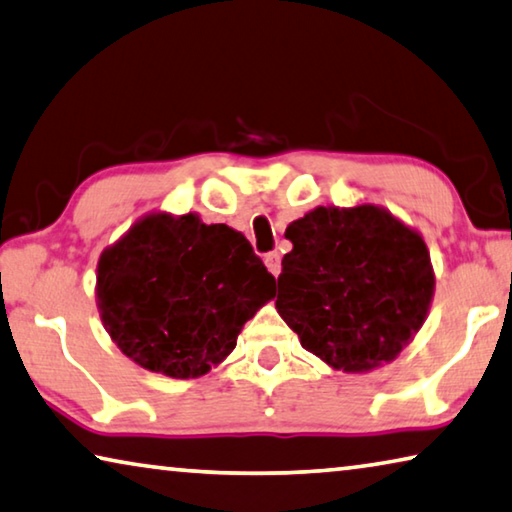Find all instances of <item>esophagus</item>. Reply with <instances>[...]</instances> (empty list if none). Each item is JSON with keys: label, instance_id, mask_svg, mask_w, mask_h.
Returning a JSON list of instances; mask_svg holds the SVG:
<instances>
[{"label": "esophagus", "instance_id": "obj_1", "mask_svg": "<svg viewBox=\"0 0 512 512\" xmlns=\"http://www.w3.org/2000/svg\"><path fill=\"white\" fill-rule=\"evenodd\" d=\"M264 264H266V269H269L275 278H278L280 275V271H282V262H280V255L278 253H269L264 257Z\"/></svg>", "mask_w": 512, "mask_h": 512}]
</instances>
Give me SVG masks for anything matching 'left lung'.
Segmentation results:
<instances>
[{"instance_id":"left-lung-1","label":"left lung","mask_w":512,"mask_h":512,"mask_svg":"<svg viewBox=\"0 0 512 512\" xmlns=\"http://www.w3.org/2000/svg\"><path fill=\"white\" fill-rule=\"evenodd\" d=\"M275 307L305 351L362 373L392 362L435 291L421 234L383 207H316L291 223Z\"/></svg>"}]
</instances>
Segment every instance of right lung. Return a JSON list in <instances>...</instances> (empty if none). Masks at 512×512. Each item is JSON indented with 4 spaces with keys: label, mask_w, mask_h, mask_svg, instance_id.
<instances>
[{
    "label": "right lung",
    "mask_w": 512,
    "mask_h": 512,
    "mask_svg": "<svg viewBox=\"0 0 512 512\" xmlns=\"http://www.w3.org/2000/svg\"><path fill=\"white\" fill-rule=\"evenodd\" d=\"M273 285L241 232L191 212H159L100 255L95 294L104 328L129 360L189 380L234 351Z\"/></svg>",
    "instance_id": "add662e5"
}]
</instances>
